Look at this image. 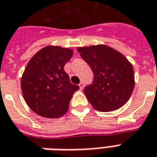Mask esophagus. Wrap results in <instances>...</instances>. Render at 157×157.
<instances>
[{
    "mask_svg": "<svg viewBox=\"0 0 157 157\" xmlns=\"http://www.w3.org/2000/svg\"><path fill=\"white\" fill-rule=\"evenodd\" d=\"M78 86H79V89H80V90H83V88H84V83L81 82L80 84L78 85Z\"/></svg>",
    "mask_w": 157,
    "mask_h": 157,
    "instance_id": "esophagus-1",
    "label": "esophagus"
}]
</instances>
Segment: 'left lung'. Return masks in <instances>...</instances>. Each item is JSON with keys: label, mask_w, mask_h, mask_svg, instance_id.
I'll return each mask as SVG.
<instances>
[{"label": "left lung", "mask_w": 157, "mask_h": 157, "mask_svg": "<svg viewBox=\"0 0 157 157\" xmlns=\"http://www.w3.org/2000/svg\"><path fill=\"white\" fill-rule=\"evenodd\" d=\"M77 50L94 74L92 84L84 90L92 107L108 112L125 105L135 86L133 66L126 57L106 45L78 47Z\"/></svg>", "instance_id": "left-lung-1"}]
</instances>
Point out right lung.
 Listing matches in <instances>:
<instances>
[{"mask_svg":"<svg viewBox=\"0 0 157 157\" xmlns=\"http://www.w3.org/2000/svg\"><path fill=\"white\" fill-rule=\"evenodd\" d=\"M73 50L59 46L43 47L31 58L22 74L23 98L31 110L47 118L66 113L78 86L70 82L64 66Z\"/></svg>","mask_w":157,"mask_h":157,"instance_id":"add662e5","label":"right lung"}]
</instances>
